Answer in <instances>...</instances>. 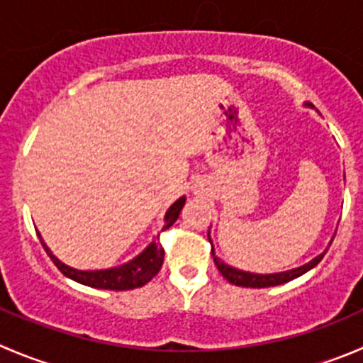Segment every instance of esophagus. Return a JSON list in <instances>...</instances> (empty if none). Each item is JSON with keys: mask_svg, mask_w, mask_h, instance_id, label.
Returning a JSON list of instances; mask_svg holds the SVG:
<instances>
[{"mask_svg": "<svg viewBox=\"0 0 363 363\" xmlns=\"http://www.w3.org/2000/svg\"><path fill=\"white\" fill-rule=\"evenodd\" d=\"M199 184H195V186H193V191H195V193H199Z\"/></svg>", "mask_w": 363, "mask_h": 363, "instance_id": "obj_1", "label": "esophagus"}]
</instances>
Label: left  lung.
Returning <instances> with one entry per match:
<instances>
[{
    "label": "left lung",
    "instance_id": "left-lung-1",
    "mask_svg": "<svg viewBox=\"0 0 363 363\" xmlns=\"http://www.w3.org/2000/svg\"><path fill=\"white\" fill-rule=\"evenodd\" d=\"M305 106H311V104H305ZM312 108H314V106H312ZM207 238H209V242H211V253H213L214 264H216V267L220 269L221 275H223L225 279L228 280V282L234 284V286L252 287V289H262V287L282 286V284L291 282V280H294V279H298V277L305 275L307 271H311L312 267H315L319 262H321V259L325 257V253L328 252L330 245H332V241H333V239L330 241L328 248H326L325 252L319 253L318 257H314L312 260H308V262L303 264V266L294 267V269H289V271H280V273H267V275H260V273H252V271H242V269H238V267L228 266L227 262H223V260H221L220 257L214 253L213 241H211V232H207Z\"/></svg>",
    "mask_w": 363,
    "mask_h": 363
}]
</instances>
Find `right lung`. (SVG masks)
<instances>
[{"label": "right lung", "mask_w": 363, "mask_h": 363, "mask_svg": "<svg viewBox=\"0 0 363 363\" xmlns=\"http://www.w3.org/2000/svg\"><path fill=\"white\" fill-rule=\"evenodd\" d=\"M184 203L186 196H181V199H177L170 207H168L167 214H164V225L161 230H167V228H170L172 225L177 221ZM37 234L38 238H40L44 250L48 252V255L51 257L52 262H55V266L62 271L67 279L74 280V282L77 284H83V286L96 287V289H136V287H142L145 286L147 282H150V280L157 275V271L161 269V266H163L164 250L156 239H152V241L143 248V252H140L135 259L128 260V262L121 264V266L108 267V269H76V267H70L67 266V264H63L62 260L49 250V246L45 245L40 232H37ZM157 239H160V235H157Z\"/></svg>", "instance_id": "1"}]
</instances>
